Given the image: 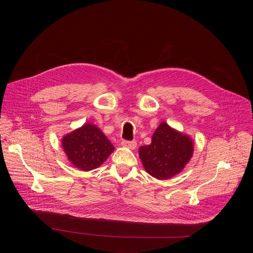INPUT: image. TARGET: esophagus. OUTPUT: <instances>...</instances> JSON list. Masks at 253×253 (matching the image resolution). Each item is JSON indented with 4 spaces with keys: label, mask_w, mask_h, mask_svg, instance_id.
Wrapping results in <instances>:
<instances>
[{
    "label": "esophagus",
    "mask_w": 253,
    "mask_h": 253,
    "mask_svg": "<svg viewBox=\"0 0 253 253\" xmlns=\"http://www.w3.org/2000/svg\"><path fill=\"white\" fill-rule=\"evenodd\" d=\"M122 146L123 147H126V148H129V149H135L136 146H137V143L136 141H127V140H123L122 141Z\"/></svg>",
    "instance_id": "1"
}]
</instances>
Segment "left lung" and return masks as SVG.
<instances>
[{"instance_id":"1","label":"left lung","mask_w":253,"mask_h":253,"mask_svg":"<svg viewBox=\"0 0 253 253\" xmlns=\"http://www.w3.org/2000/svg\"><path fill=\"white\" fill-rule=\"evenodd\" d=\"M193 141L162 122L154 132L150 145L139 148L142 164L151 176L165 180L181 172L193 154Z\"/></svg>"}]
</instances>
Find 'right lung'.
<instances>
[{
	"mask_svg": "<svg viewBox=\"0 0 253 253\" xmlns=\"http://www.w3.org/2000/svg\"><path fill=\"white\" fill-rule=\"evenodd\" d=\"M62 147L68 160L83 171L102 165L113 151L114 146L95 125L86 123L62 139Z\"/></svg>",
	"mask_w": 253,
	"mask_h": 253,
	"instance_id": "right-lung-1",
	"label": "right lung"
}]
</instances>
